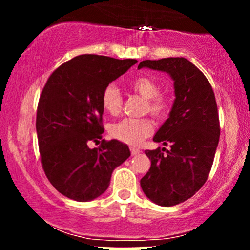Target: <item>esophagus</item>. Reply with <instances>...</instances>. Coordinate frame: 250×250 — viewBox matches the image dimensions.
Returning <instances> with one entry per match:
<instances>
[{
    "mask_svg": "<svg viewBox=\"0 0 250 250\" xmlns=\"http://www.w3.org/2000/svg\"><path fill=\"white\" fill-rule=\"evenodd\" d=\"M130 153L133 156L135 155H139L140 154V149L139 148H135V147H130Z\"/></svg>",
    "mask_w": 250,
    "mask_h": 250,
    "instance_id": "34e87169",
    "label": "esophagus"
}]
</instances>
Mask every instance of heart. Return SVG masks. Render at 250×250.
Masks as SVG:
<instances>
[{"instance_id":"heart-1","label":"heart","mask_w":250,"mask_h":250,"mask_svg":"<svg viewBox=\"0 0 250 250\" xmlns=\"http://www.w3.org/2000/svg\"><path fill=\"white\" fill-rule=\"evenodd\" d=\"M129 87L134 93L146 99L145 111H149L155 117L167 115L170 108V101L166 95L160 94V85L148 76H137L129 82ZM102 107L110 115H117L123 105V97L120 89L115 84H109L103 90L101 96ZM110 135L119 141L136 146L153 133L150 120L131 119L125 117L121 121L110 125Z\"/></svg>"}]
</instances>
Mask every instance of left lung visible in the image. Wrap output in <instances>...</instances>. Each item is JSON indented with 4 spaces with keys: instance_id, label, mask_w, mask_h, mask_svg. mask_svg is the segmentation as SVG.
Returning <instances> with one entry per match:
<instances>
[{
    "instance_id": "obj_1",
    "label": "left lung",
    "mask_w": 250,
    "mask_h": 250,
    "mask_svg": "<svg viewBox=\"0 0 250 250\" xmlns=\"http://www.w3.org/2000/svg\"><path fill=\"white\" fill-rule=\"evenodd\" d=\"M141 68L165 71L174 81L173 108L153 139L170 149L146 150L151 166L140 182L149 200L170 207L190 199L208 179L220 139L216 100L207 77L185 57L146 60Z\"/></svg>"
}]
</instances>
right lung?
Instances as JSON below:
<instances>
[{
	"label": "right lung",
	"instance_id": "right-lung-1",
	"mask_svg": "<svg viewBox=\"0 0 250 250\" xmlns=\"http://www.w3.org/2000/svg\"><path fill=\"white\" fill-rule=\"evenodd\" d=\"M136 60L84 54L49 76L37 105L36 131L45 176L68 199L87 202L107 190L114 169L130 156L125 143L102 140L104 88Z\"/></svg>",
	"mask_w": 250,
	"mask_h": 250
}]
</instances>
